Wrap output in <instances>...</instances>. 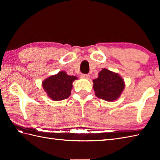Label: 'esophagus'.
<instances>
[{
	"label": "esophagus",
	"instance_id": "esophagus-1",
	"mask_svg": "<svg viewBox=\"0 0 160 160\" xmlns=\"http://www.w3.org/2000/svg\"><path fill=\"white\" fill-rule=\"evenodd\" d=\"M81 78H84V79H87V80H89L90 79V76L89 74H82L81 75Z\"/></svg>",
	"mask_w": 160,
	"mask_h": 160
}]
</instances>
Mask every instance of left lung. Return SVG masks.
I'll use <instances>...</instances> for the list:
<instances>
[{"label": "left lung", "instance_id": "left-lung-1", "mask_svg": "<svg viewBox=\"0 0 160 160\" xmlns=\"http://www.w3.org/2000/svg\"><path fill=\"white\" fill-rule=\"evenodd\" d=\"M96 96L104 100L112 102L118 100L125 87V83L120 75L107 69H102L98 77L93 80Z\"/></svg>", "mask_w": 160, "mask_h": 160}]
</instances>
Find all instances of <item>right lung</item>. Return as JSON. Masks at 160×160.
<instances>
[{
  "label": "right lung",
  "instance_id": "obj_1",
  "mask_svg": "<svg viewBox=\"0 0 160 160\" xmlns=\"http://www.w3.org/2000/svg\"><path fill=\"white\" fill-rule=\"evenodd\" d=\"M77 79L76 76H69L66 71H61L44 80L42 85L49 98L54 101H60L69 97L73 81Z\"/></svg>",
  "mask_w": 160,
  "mask_h": 160
}]
</instances>
